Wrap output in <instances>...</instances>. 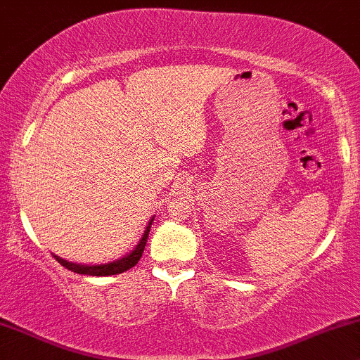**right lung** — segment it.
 I'll use <instances>...</instances> for the list:
<instances>
[{
  "label": "right lung",
  "mask_w": 360,
  "mask_h": 360,
  "mask_svg": "<svg viewBox=\"0 0 360 360\" xmlns=\"http://www.w3.org/2000/svg\"><path fill=\"white\" fill-rule=\"evenodd\" d=\"M152 221L153 219L150 220V224L146 225V230L143 233V237H141V240L139 242V245L135 247V250H131L130 254L127 257H123V259L120 260H115L112 264H105V265H79V264H72V262H66L63 259H60L58 255H53L55 259L60 262L63 267H66L68 270H72V272H77V274H83V275H96V277H103V275H117V274H122V272H127L128 269L135 267L136 264H139L141 254H143L145 250V243H146V238H148V232H150V227H152Z\"/></svg>",
  "instance_id": "add662e5"
}]
</instances>
